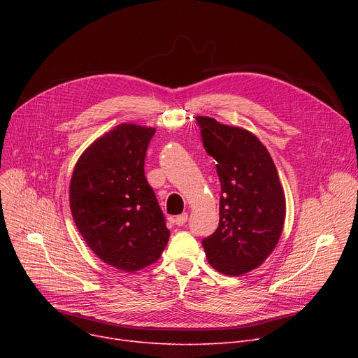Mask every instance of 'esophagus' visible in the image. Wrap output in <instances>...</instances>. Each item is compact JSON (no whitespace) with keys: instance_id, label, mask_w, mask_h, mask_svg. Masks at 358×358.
Returning <instances> with one entry per match:
<instances>
[{"instance_id":"obj_1","label":"esophagus","mask_w":358,"mask_h":358,"mask_svg":"<svg viewBox=\"0 0 358 358\" xmlns=\"http://www.w3.org/2000/svg\"><path fill=\"white\" fill-rule=\"evenodd\" d=\"M187 219H189V215H187V213H182V215H178V216H176L174 222H176L177 227H182V224L187 222Z\"/></svg>"}]
</instances>
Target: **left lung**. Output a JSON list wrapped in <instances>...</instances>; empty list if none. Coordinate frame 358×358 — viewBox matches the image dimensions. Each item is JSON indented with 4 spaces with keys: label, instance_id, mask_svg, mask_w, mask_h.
<instances>
[{
    "label": "left lung",
    "instance_id": "obj_1",
    "mask_svg": "<svg viewBox=\"0 0 358 358\" xmlns=\"http://www.w3.org/2000/svg\"><path fill=\"white\" fill-rule=\"evenodd\" d=\"M196 119L222 187L219 227L201 245L219 273H250L271 255L283 232V185L267 148L250 130L208 116Z\"/></svg>",
    "mask_w": 358,
    "mask_h": 358
}]
</instances>
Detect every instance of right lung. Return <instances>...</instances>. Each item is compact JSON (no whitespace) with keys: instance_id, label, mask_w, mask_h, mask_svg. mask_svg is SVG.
I'll return each instance as SVG.
<instances>
[{"instance_id":"add662e5","label":"right lung","mask_w":358,"mask_h":358,"mask_svg":"<svg viewBox=\"0 0 358 358\" xmlns=\"http://www.w3.org/2000/svg\"><path fill=\"white\" fill-rule=\"evenodd\" d=\"M155 127L122 123L94 141L75 164L71 213L103 262L135 273L157 262L169 231L143 173Z\"/></svg>"}]
</instances>
